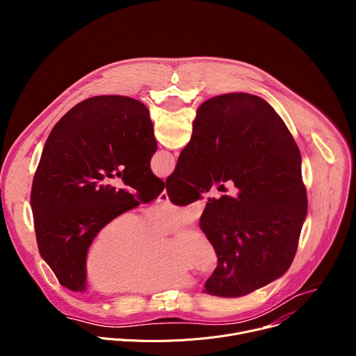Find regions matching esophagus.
Segmentation results:
<instances>
[{"instance_id": "34e87169", "label": "esophagus", "mask_w": 356, "mask_h": 356, "mask_svg": "<svg viewBox=\"0 0 356 356\" xmlns=\"http://www.w3.org/2000/svg\"><path fill=\"white\" fill-rule=\"evenodd\" d=\"M158 202H162V204H166V202H169V195H168L166 190H163L161 193V195L158 197Z\"/></svg>"}]
</instances>
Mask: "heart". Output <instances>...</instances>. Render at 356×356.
<instances>
[{"instance_id": "1", "label": "heart", "mask_w": 356, "mask_h": 356, "mask_svg": "<svg viewBox=\"0 0 356 356\" xmlns=\"http://www.w3.org/2000/svg\"><path fill=\"white\" fill-rule=\"evenodd\" d=\"M190 206L162 204L139 218L117 213L97 231L84 261L87 280L98 290L150 294L190 283L188 270L211 276L218 266L213 242L200 231L187 229L163 248L161 236L194 222Z\"/></svg>"}]
</instances>
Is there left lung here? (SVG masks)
<instances>
[{
	"label": "left lung",
	"instance_id": "obj_1",
	"mask_svg": "<svg viewBox=\"0 0 356 356\" xmlns=\"http://www.w3.org/2000/svg\"><path fill=\"white\" fill-rule=\"evenodd\" d=\"M156 149L147 108L122 95L81 101L49 134L31 207L39 253L62 286L84 291V261L99 227L165 190L150 170ZM114 175L122 188L106 181Z\"/></svg>",
	"mask_w": 356,
	"mask_h": 356
}]
</instances>
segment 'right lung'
Instances as JSON below:
<instances>
[{
	"label": "right lung",
	"instance_id": "obj_1",
	"mask_svg": "<svg viewBox=\"0 0 356 356\" xmlns=\"http://www.w3.org/2000/svg\"><path fill=\"white\" fill-rule=\"evenodd\" d=\"M221 181L232 188L209 198L200 218L218 253L202 291L241 297L287 272L307 216L297 143L258 95L229 92L198 107L166 190L173 204L186 206Z\"/></svg>",
	"mask_w": 356,
	"mask_h": 356
}]
</instances>
